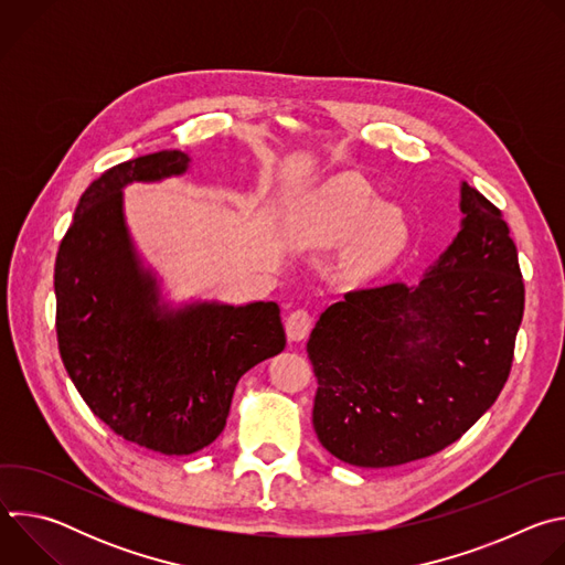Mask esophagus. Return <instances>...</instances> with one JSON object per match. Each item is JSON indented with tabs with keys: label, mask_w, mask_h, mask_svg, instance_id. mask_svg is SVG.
<instances>
[{
	"label": "esophagus",
	"mask_w": 565,
	"mask_h": 565,
	"mask_svg": "<svg viewBox=\"0 0 565 565\" xmlns=\"http://www.w3.org/2000/svg\"><path fill=\"white\" fill-rule=\"evenodd\" d=\"M312 327V317L306 308H297L286 317V335L292 342H301Z\"/></svg>",
	"instance_id": "1"
}]
</instances>
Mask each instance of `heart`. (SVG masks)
Wrapping results in <instances>:
<instances>
[{
  "mask_svg": "<svg viewBox=\"0 0 565 565\" xmlns=\"http://www.w3.org/2000/svg\"><path fill=\"white\" fill-rule=\"evenodd\" d=\"M299 234L315 246H338L355 236L349 270L366 277L405 250L409 225L402 210L384 205L369 185L353 177H338L310 194Z\"/></svg>",
  "mask_w": 565,
  "mask_h": 565,
  "instance_id": "1",
  "label": "heart"
}]
</instances>
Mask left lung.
<instances>
[{
	"instance_id": "8db88e82",
	"label": "left lung",
	"mask_w": 565,
	"mask_h": 565,
	"mask_svg": "<svg viewBox=\"0 0 565 565\" xmlns=\"http://www.w3.org/2000/svg\"><path fill=\"white\" fill-rule=\"evenodd\" d=\"M460 232L418 284L360 288L306 344L312 427L335 458L395 467L456 443L503 391L525 288L501 210L460 188Z\"/></svg>"
}]
</instances>
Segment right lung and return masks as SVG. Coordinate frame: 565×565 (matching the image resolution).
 <instances>
[{"label": "right lung", "mask_w": 565, "mask_h": 565, "mask_svg": "<svg viewBox=\"0 0 565 565\" xmlns=\"http://www.w3.org/2000/svg\"><path fill=\"white\" fill-rule=\"evenodd\" d=\"M188 166V153L166 149L100 174L79 196L55 259V331L68 377L114 434L166 456L214 443L238 377L286 347L275 301L160 303L125 225L122 188Z\"/></svg>", "instance_id": "obj_1"}]
</instances>
